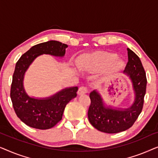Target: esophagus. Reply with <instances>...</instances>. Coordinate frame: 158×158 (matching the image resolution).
Here are the masks:
<instances>
[{
	"label": "esophagus",
	"mask_w": 158,
	"mask_h": 158,
	"mask_svg": "<svg viewBox=\"0 0 158 158\" xmlns=\"http://www.w3.org/2000/svg\"><path fill=\"white\" fill-rule=\"evenodd\" d=\"M87 92H88L87 88H86L85 87H83V86H82V87L79 88L78 91H77V94H78V95H83V94H86Z\"/></svg>",
	"instance_id": "esophagus-1"
}]
</instances>
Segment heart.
Returning <instances> with one entry per match:
<instances>
[{"instance_id": "heart-1", "label": "heart", "mask_w": 158, "mask_h": 158, "mask_svg": "<svg viewBox=\"0 0 158 158\" xmlns=\"http://www.w3.org/2000/svg\"><path fill=\"white\" fill-rule=\"evenodd\" d=\"M116 54L99 52L83 55L77 62V66L81 70L96 71L103 70L112 66L115 70H118L123 66L122 60H117Z\"/></svg>"}]
</instances>
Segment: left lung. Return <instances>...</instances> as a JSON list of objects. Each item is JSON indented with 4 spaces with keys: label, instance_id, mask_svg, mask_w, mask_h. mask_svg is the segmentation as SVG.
<instances>
[{
    "label": "left lung",
    "instance_id": "obj_1",
    "mask_svg": "<svg viewBox=\"0 0 158 158\" xmlns=\"http://www.w3.org/2000/svg\"><path fill=\"white\" fill-rule=\"evenodd\" d=\"M128 62L124 70L131 80L135 94L132 104L127 109L107 106L96 90L90 94V105L88 109V120L93 127L105 133L114 134L125 131L132 126L141 113L146 93V73L139 57L127 48Z\"/></svg>",
    "mask_w": 158,
    "mask_h": 158
}]
</instances>
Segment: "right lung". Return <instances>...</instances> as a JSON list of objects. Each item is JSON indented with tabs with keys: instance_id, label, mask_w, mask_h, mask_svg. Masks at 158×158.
Masks as SVG:
<instances>
[{
	"instance_id": "1",
	"label": "right lung",
	"mask_w": 158,
	"mask_h": 158,
	"mask_svg": "<svg viewBox=\"0 0 158 158\" xmlns=\"http://www.w3.org/2000/svg\"><path fill=\"white\" fill-rule=\"evenodd\" d=\"M68 45L51 40L34 45L16 62L13 75L10 99L16 115L27 126L48 129L55 126L62 118L64 108L77 96L78 88L69 87L47 98L31 97L23 86L25 73L34 60L42 55L63 57Z\"/></svg>"
}]
</instances>
